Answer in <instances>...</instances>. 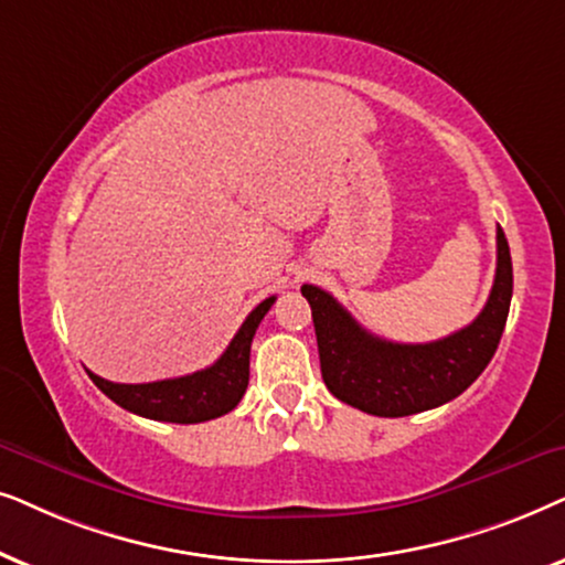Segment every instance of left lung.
Listing matches in <instances>:
<instances>
[{"instance_id":"left-lung-1","label":"left lung","mask_w":565,"mask_h":565,"mask_svg":"<svg viewBox=\"0 0 565 565\" xmlns=\"http://www.w3.org/2000/svg\"><path fill=\"white\" fill-rule=\"evenodd\" d=\"M511 255L503 230H495V278L476 320L431 343H393L364 330L326 289L305 284L312 307L320 370L338 401L382 418L439 408L480 377L499 349L509 318Z\"/></svg>"}]
</instances>
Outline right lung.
I'll return each mask as SVG.
<instances>
[{"mask_svg": "<svg viewBox=\"0 0 565 565\" xmlns=\"http://www.w3.org/2000/svg\"><path fill=\"white\" fill-rule=\"evenodd\" d=\"M274 302L276 297L263 299L239 326L227 351L206 370L175 380L147 382V385H118V382H108L87 372L89 380L113 403L137 416L168 420V424H201V420L220 418L243 401L247 380H250L253 335Z\"/></svg>", "mask_w": 565, "mask_h": 565, "instance_id": "1", "label": "right lung"}]
</instances>
